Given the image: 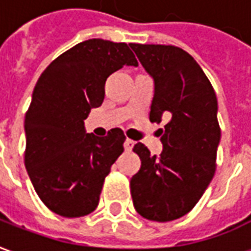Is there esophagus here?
<instances>
[{"label":"esophagus","mask_w":251,"mask_h":251,"mask_svg":"<svg viewBox=\"0 0 251 251\" xmlns=\"http://www.w3.org/2000/svg\"><path fill=\"white\" fill-rule=\"evenodd\" d=\"M124 147H125V151L130 152L131 149H133V147H134V141H133V140H130V138H126V141H125V144H124Z\"/></svg>","instance_id":"1"}]
</instances>
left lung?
I'll use <instances>...</instances> for the list:
<instances>
[{
	"instance_id": "obj_1",
	"label": "left lung",
	"mask_w": 251,
	"mask_h": 251,
	"mask_svg": "<svg viewBox=\"0 0 251 251\" xmlns=\"http://www.w3.org/2000/svg\"><path fill=\"white\" fill-rule=\"evenodd\" d=\"M154 80L149 120L160 129L163 152L152 156L138 142L141 168L130 179L136 211L145 219L169 222L192 210L214 177L221 127L218 100L208 77L188 52L175 46L130 44Z\"/></svg>"
}]
</instances>
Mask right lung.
Segmentation results:
<instances>
[{
	"label": "right lung",
	"instance_id": "obj_1",
	"mask_svg": "<svg viewBox=\"0 0 251 251\" xmlns=\"http://www.w3.org/2000/svg\"><path fill=\"white\" fill-rule=\"evenodd\" d=\"M124 66H138L127 44L90 39L57 56L36 83L25 114L24 163L36 194L57 215L93 212L124 152L120 127L99 138L83 122L103 102L106 79Z\"/></svg>",
	"mask_w": 251,
	"mask_h": 251
}]
</instances>
